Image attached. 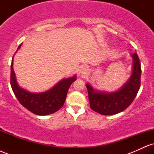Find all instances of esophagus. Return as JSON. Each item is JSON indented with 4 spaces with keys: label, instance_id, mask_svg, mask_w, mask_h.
<instances>
[{
    "label": "esophagus",
    "instance_id": "1",
    "mask_svg": "<svg viewBox=\"0 0 154 154\" xmlns=\"http://www.w3.org/2000/svg\"><path fill=\"white\" fill-rule=\"evenodd\" d=\"M88 67L83 66H81V67H79V68L78 73H79V75L81 77H85L86 75L88 74Z\"/></svg>",
    "mask_w": 154,
    "mask_h": 154
}]
</instances>
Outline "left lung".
I'll list each match as a JSON object with an SVG mask.
<instances>
[{"label": "left lung", "instance_id": "left-lung-1", "mask_svg": "<svg viewBox=\"0 0 154 154\" xmlns=\"http://www.w3.org/2000/svg\"><path fill=\"white\" fill-rule=\"evenodd\" d=\"M131 56L133 60L132 74L118 91L111 93L100 91L89 83L86 84L92 110L102 115H114L125 110L132 103L140 87L141 66L136 53Z\"/></svg>", "mask_w": 154, "mask_h": 154}]
</instances>
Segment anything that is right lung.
I'll return each mask as SVG.
<instances>
[{
    "instance_id": "add662e5",
    "label": "right lung",
    "mask_w": 154,
    "mask_h": 154,
    "mask_svg": "<svg viewBox=\"0 0 154 154\" xmlns=\"http://www.w3.org/2000/svg\"><path fill=\"white\" fill-rule=\"evenodd\" d=\"M19 45L16 53L22 46ZM14 56L11 65V85L14 93L22 105L33 114L45 116L59 111L64 103L69 88L77 79V76L60 80L52 88L42 93H32L19 85L13 68Z\"/></svg>"
}]
</instances>
